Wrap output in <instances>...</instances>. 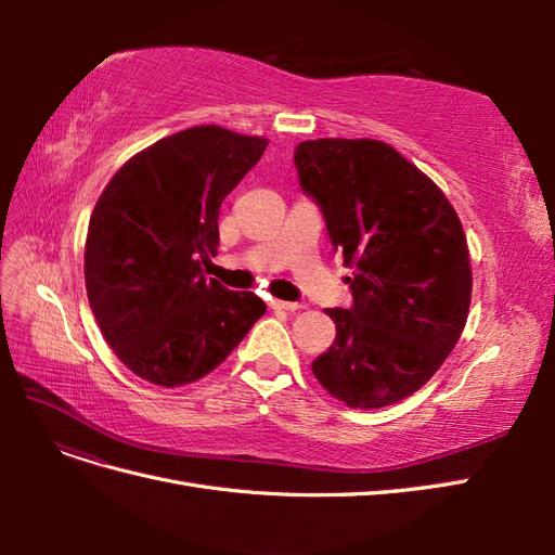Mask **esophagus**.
I'll use <instances>...</instances> for the list:
<instances>
[{"mask_svg":"<svg viewBox=\"0 0 555 555\" xmlns=\"http://www.w3.org/2000/svg\"><path fill=\"white\" fill-rule=\"evenodd\" d=\"M271 308H273V310H284V312H296V310H300L304 306H300V304H292V300H278V298H273V300H271Z\"/></svg>","mask_w":555,"mask_h":555,"instance_id":"1","label":"esophagus"}]
</instances>
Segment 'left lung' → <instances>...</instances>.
I'll list each match as a JSON object with an SVG mask.
<instances>
[{
    "label": "left lung",
    "mask_w": 555,
    "mask_h": 555,
    "mask_svg": "<svg viewBox=\"0 0 555 555\" xmlns=\"http://www.w3.org/2000/svg\"><path fill=\"white\" fill-rule=\"evenodd\" d=\"M294 164L333 249L354 268L345 278L354 304L326 310L335 340L312 373L347 408L393 405L438 373L465 328L473 271L459 215L382 141H304Z\"/></svg>",
    "instance_id": "obj_1"
}]
</instances>
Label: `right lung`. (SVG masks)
<instances>
[{
    "instance_id": "right-lung-1",
    "label": "right lung",
    "mask_w": 555,
    "mask_h": 555,
    "mask_svg": "<svg viewBox=\"0 0 555 555\" xmlns=\"http://www.w3.org/2000/svg\"><path fill=\"white\" fill-rule=\"evenodd\" d=\"M268 141L217 125L133 155L99 196L86 241V287L106 343L133 375L182 386L220 365L266 312L251 292L208 280L224 196Z\"/></svg>"
}]
</instances>
